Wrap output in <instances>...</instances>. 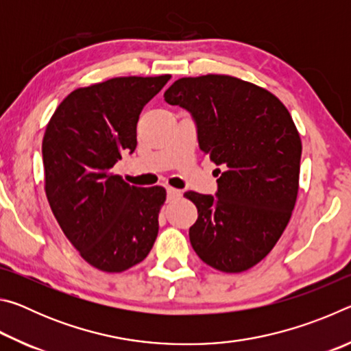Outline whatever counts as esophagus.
<instances>
[{
  "label": "esophagus",
  "instance_id": "1",
  "mask_svg": "<svg viewBox=\"0 0 351 351\" xmlns=\"http://www.w3.org/2000/svg\"><path fill=\"white\" fill-rule=\"evenodd\" d=\"M181 197V190L173 189V187H167V199L171 201L175 198H180Z\"/></svg>",
  "mask_w": 351,
  "mask_h": 351
}]
</instances>
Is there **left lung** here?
Wrapping results in <instances>:
<instances>
[{"mask_svg": "<svg viewBox=\"0 0 351 351\" xmlns=\"http://www.w3.org/2000/svg\"><path fill=\"white\" fill-rule=\"evenodd\" d=\"M164 99L192 114L201 152L223 167L215 197L184 193L198 209L193 251L218 271L252 268L295 206L302 142L293 117L274 94L230 75L182 77Z\"/></svg>", "mask_w": 351, "mask_h": 351, "instance_id": "8db88e82", "label": "left lung"}]
</instances>
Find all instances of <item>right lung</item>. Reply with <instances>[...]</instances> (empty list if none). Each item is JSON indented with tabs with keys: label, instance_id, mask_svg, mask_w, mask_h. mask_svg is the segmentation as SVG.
Here are the masks:
<instances>
[{
	"label": "right lung",
	"instance_id": "right-lung-1",
	"mask_svg": "<svg viewBox=\"0 0 351 351\" xmlns=\"http://www.w3.org/2000/svg\"><path fill=\"white\" fill-rule=\"evenodd\" d=\"M116 77L74 90L47 123L45 190L52 213L82 258L105 272L141 263L158 237L165 189L130 186L111 169L133 153L144 106L170 80Z\"/></svg>",
	"mask_w": 351,
	"mask_h": 351
}]
</instances>
